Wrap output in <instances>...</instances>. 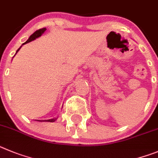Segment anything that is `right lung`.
<instances>
[{
	"label": "right lung",
	"instance_id": "1",
	"mask_svg": "<svg viewBox=\"0 0 158 158\" xmlns=\"http://www.w3.org/2000/svg\"><path fill=\"white\" fill-rule=\"evenodd\" d=\"M45 30H46V29H45V28H42V29H39V30H38V31H35V33L33 34V35H31V36H30L29 39H28V40L27 41V42H25V43H24V44L28 43V42H31V41L35 40V38H38V37H40L41 35H42V34H43L44 32H45ZM19 49L17 50V52L19 51ZM56 120V118H55V119H51V120H45V121H48V122H54ZM38 121H42V120H38Z\"/></svg>",
	"mask_w": 158,
	"mask_h": 158
}]
</instances>
